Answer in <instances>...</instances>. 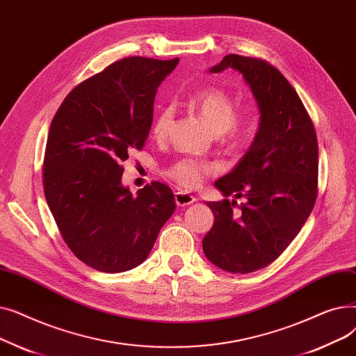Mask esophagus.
Returning <instances> with one entry per match:
<instances>
[{
	"mask_svg": "<svg viewBox=\"0 0 356 356\" xmlns=\"http://www.w3.org/2000/svg\"><path fill=\"white\" fill-rule=\"evenodd\" d=\"M175 199H176V203L177 207H188V204L193 203L196 200L195 196H192L191 193H186V192H176L175 195Z\"/></svg>",
	"mask_w": 356,
	"mask_h": 356,
	"instance_id": "34e87169",
	"label": "esophagus"
}]
</instances>
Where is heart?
<instances>
[{
    "mask_svg": "<svg viewBox=\"0 0 356 356\" xmlns=\"http://www.w3.org/2000/svg\"><path fill=\"white\" fill-rule=\"evenodd\" d=\"M188 104L209 125L213 133L228 145H236L248 133L247 120L235 114L234 101L225 90L208 88L188 98ZM173 122V109L163 108L152 125V136L156 140L165 138ZM218 172V165L208 160L183 157L165 168V176L183 188H197L209 175Z\"/></svg>",
    "mask_w": 356,
    "mask_h": 356,
    "instance_id": "b5f03b06",
    "label": "heart"
}]
</instances>
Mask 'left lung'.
Listing matches in <instances>:
<instances>
[{"instance_id":"obj_1","label":"left lung","mask_w":356,"mask_h":356,"mask_svg":"<svg viewBox=\"0 0 356 356\" xmlns=\"http://www.w3.org/2000/svg\"><path fill=\"white\" fill-rule=\"evenodd\" d=\"M242 73L261 112L259 127L234 170L215 181L228 197L208 202L213 227L202 241L216 267L238 274L264 268L300 232L317 197L319 147L313 122L282 72L263 59L228 54L211 67Z\"/></svg>"}]
</instances>
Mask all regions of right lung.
Returning a JSON list of instances; mask_svg holds the SVG:
<instances>
[{
    "instance_id": "right-lung-1",
    "label": "right lung",
    "mask_w": 356,
    "mask_h": 356,
    "mask_svg": "<svg viewBox=\"0 0 356 356\" xmlns=\"http://www.w3.org/2000/svg\"><path fill=\"white\" fill-rule=\"evenodd\" d=\"M179 59L131 56L70 90L50 124L44 196L63 241L82 263L104 273L140 266L176 209L167 184L133 195L122 161L143 149L159 85Z\"/></svg>"
}]
</instances>
